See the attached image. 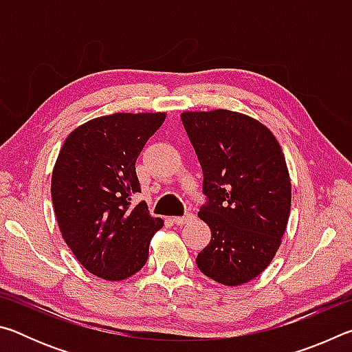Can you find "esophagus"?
I'll return each instance as SVG.
<instances>
[{"label":"esophagus","instance_id":"1","mask_svg":"<svg viewBox=\"0 0 352 352\" xmlns=\"http://www.w3.org/2000/svg\"><path fill=\"white\" fill-rule=\"evenodd\" d=\"M192 214H190V212H188V214H184V216L183 217H172L170 220H172V222H174L175 225H184V223H188V222H190V220H192Z\"/></svg>","mask_w":352,"mask_h":352}]
</instances>
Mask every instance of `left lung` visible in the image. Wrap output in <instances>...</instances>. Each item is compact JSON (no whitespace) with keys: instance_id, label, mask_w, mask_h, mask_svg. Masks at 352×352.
Instances as JSON below:
<instances>
[{"instance_id":"left-lung-1","label":"left lung","mask_w":352,"mask_h":352,"mask_svg":"<svg viewBox=\"0 0 352 352\" xmlns=\"http://www.w3.org/2000/svg\"><path fill=\"white\" fill-rule=\"evenodd\" d=\"M182 121L204 170L208 201L199 217L211 230L195 262L220 284H245L269 267L289 222L281 146L264 124L237 111H184Z\"/></svg>"}]
</instances>
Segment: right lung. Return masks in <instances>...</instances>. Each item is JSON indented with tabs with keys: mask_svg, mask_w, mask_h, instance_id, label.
<instances>
[{
	"mask_svg": "<svg viewBox=\"0 0 352 352\" xmlns=\"http://www.w3.org/2000/svg\"><path fill=\"white\" fill-rule=\"evenodd\" d=\"M166 113H115L82 124L65 140L51 195L62 237L85 269L107 281L140 272L163 219L148 214L135 163Z\"/></svg>",
	"mask_w": 352,
	"mask_h": 352,
	"instance_id": "add662e5",
	"label": "right lung"
}]
</instances>
